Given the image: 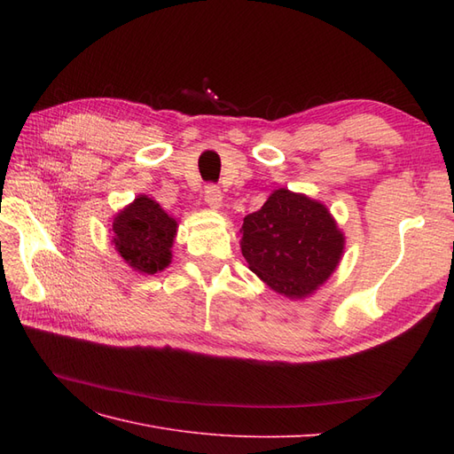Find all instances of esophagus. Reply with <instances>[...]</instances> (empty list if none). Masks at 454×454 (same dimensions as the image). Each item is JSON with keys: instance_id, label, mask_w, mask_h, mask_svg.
Returning <instances> with one entry per match:
<instances>
[{"instance_id": "34e87169", "label": "esophagus", "mask_w": 454, "mask_h": 454, "mask_svg": "<svg viewBox=\"0 0 454 454\" xmlns=\"http://www.w3.org/2000/svg\"><path fill=\"white\" fill-rule=\"evenodd\" d=\"M204 200L214 210H219L223 206V193L217 185H206L204 189Z\"/></svg>"}]
</instances>
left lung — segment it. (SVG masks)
Listing matches in <instances>:
<instances>
[{
    "label": "left lung",
    "instance_id": "8db88e82",
    "mask_svg": "<svg viewBox=\"0 0 454 454\" xmlns=\"http://www.w3.org/2000/svg\"><path fill=\"white\" fill-rule=\"evenodd\" d=\"M240 248L250 270L274 292L305 299L318 290L345 250V235L318 200L287 189L272 191L242 223Z\"/></svg>",
    "mask_w": 454,
    "mask_h": 454
}]
</instances>
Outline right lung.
Listing matches in <instances>:
<instances>
[{
    "instance_id": "add662e5",
    "label": "right lung",
    "mask_w": 454,
    "mask_h": 454,
    "mask_svg": "<svg viewBox=\"0 0 454 454\" xmlns=\"http://www.w3.org/2000/svg\"><path fill=\"white\" fill-rule=\"evenodd\" d=\"M176 231V219L159 202L140 195L114 217L112 242L129 267L155 274L170 265Z\"/></svg>"
}]
</instances>
